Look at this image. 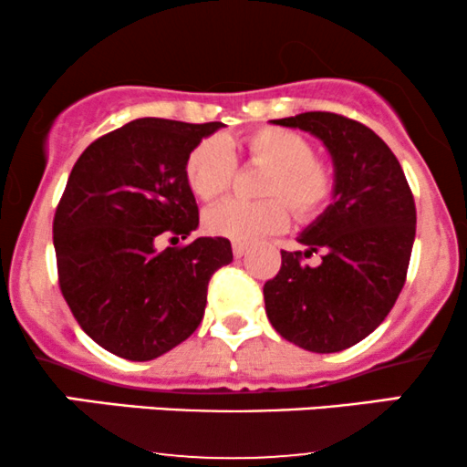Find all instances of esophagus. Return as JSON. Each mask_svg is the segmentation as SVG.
I'll return each instance as SVG.
<instances>
[{"mask_svg":"<svg viewBox=\"0 0 467 467\" xmlns=\"http://www.w3.org/2000/svg\"><path fill=\"white\" fill-rule=\"evenodd\" d=\"M245 252H248V245L241 244V241H234V244H233V254L237 256V259H241V256H244Z\"/></svg>","mask_w":467,"mask_h":467,"instance_id":"1","label":"esophagus"}]
</instances>
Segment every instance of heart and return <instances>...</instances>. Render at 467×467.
<instances>
[{
    "mask_svg": "<svg viewBox=\"0 0 467 467\" xmlns=\"http://www.w3.org/2000/svg\"><path fill=\"white\" fill-rule=\"evenodd\" d=\"M250 160L270 169L261 184L267 200L219 202L203 213V228L215 237L254 241L287 226L289 213L281 196L296 217L318 215L334 192V173L325 162L314 160L312 144L298 133L281 127H261L244 138ZM234 153L226 138H203L192 147L184 164L189 189L203 202L217 200L228 191L234 175Z\"/></svg>",
    "mask_w": 467,
    "mask_h": 467,
    "instance_id": "b5f03b06",
    "label": "heart"
}]
</instances>
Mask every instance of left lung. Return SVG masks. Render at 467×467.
<instances>
[{
    "label": "left lung",
    "instance_id": "obj_1",
    "mask_svg": "<svg viewBox=\"0 0 467 467\" xmlns=\"http://www.w3.org/2000/svg\"><path fill=\"white\" fill-rule=\"evenodd\" d=\"M312 133L334 164L331 203L298 234L301 252L281 250V270L264 285L265 314L285 340L314 353L349 349L398 301L415 241V200L404 171L378 133L329 111L272 120Z\"/></svg>",
    "mask_w": 467,
    "mask_h": 467
}]
</instances>
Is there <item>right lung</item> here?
Returning <instances> with one entry per match:
<instances>
[{
	"instance_id": "obj_1",
	"label": "right lung",
	"mask_w": 467,
	"mask_h": 467,
	"mask_svg": "<svg viewBox=\"0 0 467 467\" xmlns=\"http://www.w3.org/2000/svg\"><path fill=\"white\" fill-rule=\"evenodd\" d=\"M222 122L138 118L80 153L58 202V285L74 318L114 356L147 362L184 342L206 307L208 281L233 261L230 241L197 237L200 211L184 164Z\"/></svg>"
}]
</instances>
